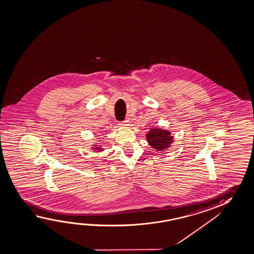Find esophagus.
<instances>
[{
	"instance_id": "34e87169",
	"label": "esophagus",
	"mask_w": 254,
	"mask_h": 254,
	"mask_svg": "<svg viewBox=\"0 0 254 254\" xmlns=\"http://www.w3.org/2000/svg\"><path fill=\"white\" fill-rule=\"evenodd\" d=\"M120 125H124V126H129L130 124H129V120H125V121L121 122Z\"/></svg>"
}]
</instances>
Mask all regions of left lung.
Masks as SVG:
<instances>
[{"instance_id": "left-lung-1", "label": "left lung", "mask_w": 254, "mask_h": 254, "mask_svg": "<svg viewBox=\"0 0 254 254\" xmlns=\"http://www.w3.org/2000/svg\"><path fill=\"white\" fill-rule=\"evenodd\" d=\"M146 138L149 145L157 151H163L168 148L173 140L170 132L163 129H151L146 135Z\"/></svg>"}]
</instances>
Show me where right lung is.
I'll return each mask as SVG.
<instances>
[{"mask_svg": "<svg viewBox=\"0 0 254 254\" xmlns=\"http://www.w3.org/2000/svg\"><path fill=\"white\" fill-rule=\"evenodd\" d=\"M95 149H101V148H97V147H95Z\"/></svg>", "mask_w": 254, "mask_h": 254, "instance_id": "add662e5", "label": "right lung"}]
</instances>
